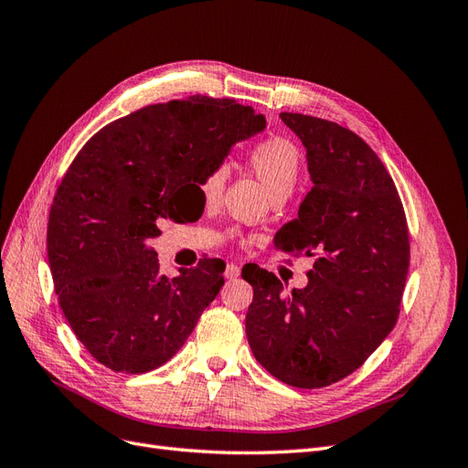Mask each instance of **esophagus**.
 Segmentation results:
<instances>
[{
	"label": "esophagus",
	"mask_w": 468,
	"mask_h": 468,
	"mask_svg": "<svg viewBox=\"0 0 468 468\" xmlns=\"http://www.w3.org/2000/svg\"><path fill=\"white\" fill-rule=\"evenodd\" d=\"M224 277H226V279H236V277H239V267L234 265V263H229V265H226V269H224Z\"/></svg>",
	"instance_id": "obj_1"
}]
</instances>
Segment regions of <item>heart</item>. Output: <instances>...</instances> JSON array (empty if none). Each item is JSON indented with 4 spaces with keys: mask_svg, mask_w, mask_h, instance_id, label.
I'll list each match as a JSON object with an SVG mask.
<instances>
[{
    "mask_svg": "<svg viewBox=\"0 0 468 468\" xmlns=\"http://www.w3.org/2000/svg\"><path fill=\"white\" fill-rule=\"evenodd\" d=\"M250 165L271 197L291 195L299 179L301 155L287 138H267L250 152ZM226 174L224 167H215L201 181V193L207 201H217L224 191Z\"/></svg>",
    "mask_w": 468,
    "mask_h": 468,
    "instance_id": "1",
    "label": "heart"
}]
</instances>
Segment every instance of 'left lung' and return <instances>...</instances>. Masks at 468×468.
<instances>
[{
	"instance_id": "obj_1",
	"label": "left lung",
	"mask_w": 468,
	"mask_h": 468,
	"mask_svg": "<svg viewBox=\"0 0 468 468\" xmlns=\"http://www.w3.org/2000/svg\"><path fill=\"white\" fill-rule=\"evenodd\" d=\"M306 148L313 189L275 248L313 258L304 289L282 296L261 267L246 335L253 357L296 388H322L365 363L396 324L410 265L408 224L394 181L363 138L332 121L281 112Z\"/></svg>"
}]
</instances>
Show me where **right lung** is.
<instances>
[{
  "instance_id": "1",
  "label": "right lung",
  "mask_w": 468,
  "mask_h": 468,
  "mask_svg": "<svg viewBox=\"0 0 468 468\" xmlns=\"http://www.w3.org/2000/svg\"><path fill=\"white\" fill-rule=\"evenodd\" d=\"M263 129L251 107L193 95L103 126L76 155L50 208L48 263L69 328L107 369H158L217 299L218 260L169 279L148 242L162 218H181L183 193Z\"/></svg>"
}]
</instances>
